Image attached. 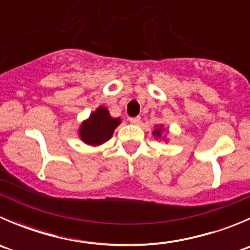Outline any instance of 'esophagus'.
I'll return each instance as SVG.
<instances>
[{"label": "esophagus", "instance_id": "34e87169", "mask_svg": "<svg viewBox=\"0 0 250 250\" xmlns=\"http://www.w3.org/2000/svg\"><path fill=\"white\" fill-rule=\"evenodd\" d=\"M129 122L132 123V125H138V123H140V117L139 116H137V117H130Z\"/></svg>", "mask_w": 250, "mask_h": 250}]
</instances>
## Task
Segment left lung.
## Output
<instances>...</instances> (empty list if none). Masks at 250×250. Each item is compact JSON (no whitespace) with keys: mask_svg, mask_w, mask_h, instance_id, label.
I'll return each mask as SVG.
<instances>
[{"mask_svg":"<svg viewBox=\"0 0 250 250\" xmlns=\"http://www.w3.org/2000/svg\"><path fill=\"white\" fill-rule=\"evenodd\" d=\"M161 130H162V125H160V128H156L155 132H153V135H156V138L161 137Z\"/></svg>","mask_w":250,"mask_h":250,"instance_id":"8db88e82","label":"left lung"}]
</instances>
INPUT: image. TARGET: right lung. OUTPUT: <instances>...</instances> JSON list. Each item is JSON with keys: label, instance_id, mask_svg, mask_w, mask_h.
Segmentation results:
<instances>
[{"label": "right lung", "instance_id": "obj_1", "mask_svg": "<svg viewBox=\"0 0 250 250\" xmlns=\"http://www.w3.org/2000/svg\"><path fill=\"white\" fill-rule=\"evenodd\" d=\"M120 123V118L111 117L106 107L99 106L81 125L80 138L88 145H100L112 137Z\"/></svg>", "mask_w": 250, "mask_h": 250}]
</instances>
